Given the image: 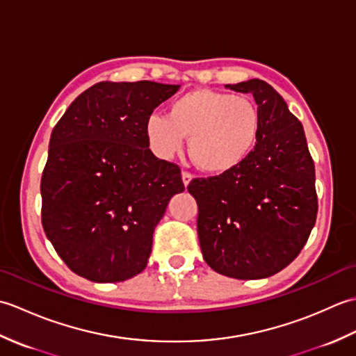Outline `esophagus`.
<instances>
[{
  "mask_svg": "<svg viewBox=\"0 0 356 356\" xmlns=\"http://www.w3.org/2000/svg\"><path fill=\"white\" fill-rule=\"evenodd\" d=\"M182 180H184V185L188 186V185H190L191 180H193V174L184 171V172H182Z\"/></svg>",
  "mask_w": 356,
  "mask_h": 356,
  "instance_id": "obj_1",
  "label": "esophagus"
}]
</instances>
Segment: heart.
I'll use <instances>...</instances> for the list:
<instances>
[{
    "label": "heart",
    "instance_id": "b5f03b06",
    "mask_svg": "<svg viewBox=\"0 0 356 356\" xmlns=\"http://www.w3.org/2000/svg\"><path fill=\"white\" fill-rule=\"evenodd\" d=\"M260 111L246 96L216 90H191L170 104L168 116L153 113L145 120L151 149L171 159L188 139V156L203 172L236 170L255 148L260 134Z\"/></svg>",
    "mask_w": 356,
    "mask_h": 356
}]
</instances>
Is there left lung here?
<instances>
[{"instance_id": "obj_1", "label": "left lung", "mask_w": 356, "mask_h": 356, "mask_svg": "<svg viewBox=\"0 0 356 356\" xmlns=\"http://www.w3.org/2000/svg\"><path fill=\"white\" fill-rule=\"evenodd\" d=\"M225 87L254 96L261 125L236 170L188 185L199 207L200 249L218 274L266 278L297 259L311 236L318 213L315 166L303 125L268 82Z\"/></svg>"}]
</instances>
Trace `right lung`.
Wrapping results in <instances>:
<instances>
[{
  "label": "right lung",
  "mask_w": 356,
  "mask_h": 356,
  "mask_svg": "<svg viewBox=\"0 0 356 356\" xmlns=\"http://www.w3.org/2000/svg\"><path fill=\"white\" fill-rule=\"evenodd\" d=\"M179 87L97 82L53 128L41 179L42 228L74 274L116 283L145 269L156 225L185 190L179 166L148 148L145 120Z\"/></svg>",
  "instance_id": "add662e5"
}]
</instances>
